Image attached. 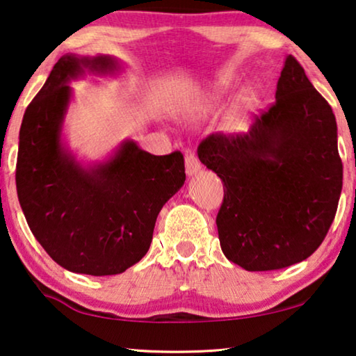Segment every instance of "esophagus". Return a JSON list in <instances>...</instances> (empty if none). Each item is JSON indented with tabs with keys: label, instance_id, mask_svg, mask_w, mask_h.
I'll return each mask as SVG.
<instances>
[{
	"label": "esophagus",
	"instance_id": "1",
	"mask_svg": "<svg viewBox=\"0 0 356 356\" xmlns=\"http://www.w3.org/2000/svg\"><path fill=\"white\" fill-rule=\"evenodd\" d=\"M184 165H186V175L193 177L200 170V162L197 156L193 151H186V157H184Z\"/></svg>",
	"mask_w": 356,
	"mask_h": 356
}]
</instances>
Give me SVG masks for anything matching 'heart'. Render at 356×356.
<instances>
[{
	"mask_svg": "<svg viewBox=\"0 0 356 356\" xmlns=\"http://www.w3.org/2000/svg\"><path fill=\"white\" fill-rule=\"evenodd\" d=\"M257 104H259V96H257L255 92H249V95H245L244 97H242V102H241V107H239L238 114L233 117L234 125H238V123L241 122V118L244 117L245 112L249 111V109H252V107H255Z\"/></svg>",
	"mask_w": 356,
	"mask_h": 356,
	"instance_id": "heart-1",
	"label": "heart"
}]
</instances>
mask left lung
Here are the masks:
<instances>
[{"mask_svg":"<svg viewBox=\"0 0 356 356\" xmlns=\"http://www.w3.org/2000/svg\"><path fill=\"white\" fill-rule=\"evenodd\" d=\"M275 97L247 133H212L197 147L200 162L225 183L216 215L221 250L247 271L308 259L326 238L342 191L336 117L293 56Z\"/></svg>","mask_w":356,"mask_h":356,"instance_id":"obj_1","label":"left lung"}]
</instances>
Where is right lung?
Masks as SVG:
<instances>
[{
	"label": "right lung",
	"instance_id": "right-lung-1",
	"mask_svg": "<svg viewBox=\"0 0 356 356\" xmlns=\"http://www.w3.org/2000/svg\"><path fill=\"white\" fill-rule=\"evenodd\" d=\"M91 70H112L106 56L65 54L25 109L15 186L32 233L56 264L74 273L109 276L140 261L152 242L163 204L183 186L179 151L152 156L125 143L109 162L86 170L60 146L69 106L65 83Z\"/></svg>",
	"mask_w": 356,
	"mask_h": 356
}]
</instances>
